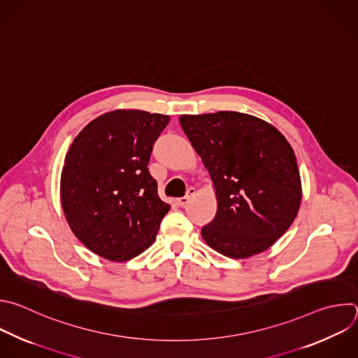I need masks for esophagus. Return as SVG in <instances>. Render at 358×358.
<instances>
[{
    "mask_svg": "<svg viewBox=\"0 0 358 358\" xmlns=\"http://www.w3.org/2000/svg\"><path fill=\"white\" fill-rule=\"evenodd\" d=\"M194 193H196V189H194V187H189V189H187V193H186L183 197H180V199L178 200L179 206H186V204L189 203L190 197H192Z\"/></svg>",
    "mask_w": 358,
    "mask_h": 358,
    "instance_id": "1",
    "label": "esophagus"
}]
</instances>
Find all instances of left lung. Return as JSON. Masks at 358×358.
I'll return each instance as SVG.
<instances>
[{"instance_id":"8db88e82","label":"left lung","mask_w":358,"mask_h":358,"mask_svg":"<svg viewBox=\"0 0 358 358\" xmlns=\"http://www.w3.org/2000/svg\"><path fill=\"white\" fill-rule=\"evenodd\" d=\"M179 122L217 196L216 216L201 229L203 240L236 259L268 250L291 227L302 199L287 138L264 120L236 111L180 115Z\"/></svg>"}]
</instances>
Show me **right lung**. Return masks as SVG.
I'll return each instance as SVG.
<instances>
[{"label":"right lung","mask_w":358,"mask_h":358,"mask_svg":"<svg viewBox=\"0 0 358 358\" xmlns=\"http://www.w3.org/2000/svg\"><path fill=\"white\" fill-rule=\"evenodd\" d=\"M171 117L114 110L89 122L70 145L60 199L75 236L94 254L128 261L155 241L171 206L148 171L155 141Z\"/></svg>","instance_id":"1"}]
</instances>
